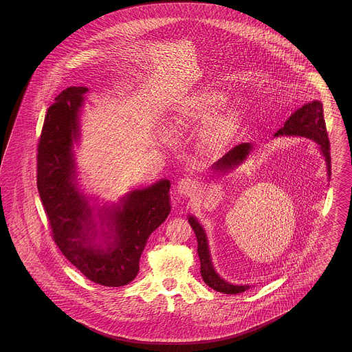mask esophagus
<instances>
[{
    "instance_id": "1",
    "label": "esophagus",
    "mask_w": 352,
    "mask_h": 352,
    "mask_svg": "<svg viewBox=\"0 0 352 352\" xmlns=\"http://www.w3.org/2000/svg\"><path fill=\"white\" fill-rule=\"evenodd\" d=\"M197 190V184L191 177H184L177 181V191L185 196H192Z\"/></svg>"
}]
</instances>
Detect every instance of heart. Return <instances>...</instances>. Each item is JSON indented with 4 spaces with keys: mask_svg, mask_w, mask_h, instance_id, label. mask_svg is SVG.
I'll return each mask as SVG.
<instances>
[{
    "mask_svg": "<svg viewBox=\"0 0 352 352\" xmlns=\"http://www.w3.org/2000/svg\"><path fill=\"white\" fill-rule=\"evenodd\" d=\"M223 103V97L214 91H204L185 100L173 113L171 127L181 129L191 123H201L211 118L212 113ZM232 120L230 117H221L212 120L208 128V143L212 148H219L224 144L232 131Z\"/></svg>",
    "mask_w": 352,
    "mask_h": 352,
    "instance_id": "obj_1",
    "label": "heart"
}]
</instances>
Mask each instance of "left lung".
<instances>
[{
	"label": "left lung",
	"mask_w": 352,
	"mask_h": 352,
	"mask_svg": "<svg viewBox=\"0 0 352 352\" xmlns=\"http://www.w3.org/2000/svg\"><path fill=\"white\" fill-rule=\"evenodd\" d=\"M278 135H300V137L314 140L318 143L322 155L326 160L329 177H331L329 135H327L326 123L323 118V107L320 100L307 103L291 114V117L285 120V126L278 129L277 133H274V137ZM252 148L253 146L250 143H241L235 146L225 156L215 162L211 170H215V173L217 171L225 173L228 170H232L234 167L240 165L248 157ZM188 223L191 225L197 239V254L200 258V264H201L200 272H201L204 282L209 285L210 288L215 289L217 292L225 293V294H236V293L245 292L249 289L250 288L249 285H234L225 282L224 279L217 276L210 258L209 245H208L205 230L194 217L188 215Z\"/></svg>",
	"instance_id": "1"
}]
</instances>
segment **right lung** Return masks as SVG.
<instances>
[{
  "mask_svg": "<svg viewBox=\"0 0 352 352\" xmlns=\"http://www.w3.org/2000/svg\"><path fill=\"white\" fill-rule=\"evenodd\" d=\"M85 87L63 90L46 112L38 144V190L60 252L97 285L122 287L140 270L151 234L171 211L170 181L126 194L118 205L98 211L104 243L98 244L93 208L75 182L73 143L79 137V112ZM99 223V221H98Z\"/></svg>",
  "mask_w": 352,
  "mask_h": 352,
  "instance_id": "1",
  "label": "right lung"
}]
</instances>
